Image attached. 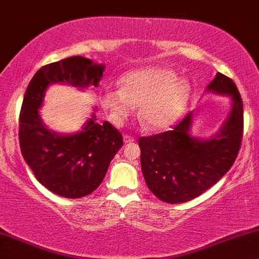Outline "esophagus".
Instances as JSON below:
<instances>
[{
    "label": "esophagus",
    "mask_w": 259,
    "mask_h": 259,
    "mask_svg": "<svg viewBox=\"0 0 259 259\" xmlns=\"http://www.w3.org/2000/svg\"><path fill=\"white\" fill-rule=\"evenodd\" d=\"M123 142L124 144H127V143H133L135 142V138L131 136H123Z\"/></svg>",
    "instance_id": "1"
}]
</instances>
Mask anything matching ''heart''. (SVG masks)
I'll list each match as a JSON object with an SVG mask.
<instances>
[{
  "label": "heart",
  "instance_id": "heart-1",
  "mask_svg": "<svg viewBox=\"0 0 259 259\" xmlns=\"http://www.w3.org/2000/svg\"><path fill=\"white\" fill-rule=\"evenodd\" d=\"M191 84L173 69L152 66L128 72L120 88H104L100 102L111 123L122 126L135 113L150 131H163L177 121L190 101Z\"/></svg>",
  "mask_w": 259,
  "mask_h": 259
}]
</instances>
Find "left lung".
I'll return each mask as SVG.
<instances>
[{"mask_svg":"<svg viewBox=\"0 0 259 259\" xmlns=\"http://www.w3.org/2000/svg\"><path fill=\"white\" fill-rule=\"evenodd\" d=\"M206 91L231 98L227 119L215 135L207 138L194 137V115L190 113L173 131L142 137L138 142L145 183L163 202L185 203L200 196L221 180L238 156L244 113L237 85L218 73Z\"/></svg>","mask_w":259,"mask_h":259,"instance_id":"obj_1","label":"left lung"}]
</instances>
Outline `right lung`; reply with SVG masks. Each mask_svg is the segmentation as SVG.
Returning a JSON list of instances; mask_svg holds the SVG:
<instances>
[{"instance_id":"right-lung-1","label":"right lung","mask_w":259,"mask_h":259,"mask_svg":"<svg viewBox=\"0 0 259 259\" xmlns=\"http://www.w3.org/2000/svg\"><path fill=\"white\" fill-rule=\"evenodd\" d=\"M105 66L82 56L63 59L38 69L25 92L19 122L22 157L39 183L65 198L94 192L107 174L111 159L122 148V136L108 121L97 122L96 114L75 133L50 130L39 109L50 85L67 84L85 90L97 88Z\"/></svg>"}]
</instances>
